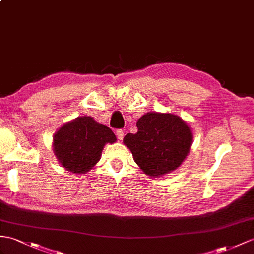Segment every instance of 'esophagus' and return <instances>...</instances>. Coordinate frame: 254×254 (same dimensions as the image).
<instances>
[{"instance_id": "obj_1", "label": "esophagus", "mask_w": 254, "mask_h": 254, "mask_svg": "<svg viewBox=\"0 0 254 254\" xmlns=\"http://www.w3.org/2000/svg\"><path fill=\"white\" fill-rule=\"evenodd\" d=\"M116 137L119 140H122L124 138V131L122 130V129H117L116 130Z\"/></svg>"}]
</instances>
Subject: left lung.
Wrapping results in <instances>:
<instances>
[{
	"mask_svg": "<svg viewBox=\"0 0 254 254\" xmlns=\"http://www.w3.org/2000/svg\"><path fill=\"white\" fill-rule=\"evenodd\" d=\"M138 131L124 138L133 160L146 175L159 177L177 169L188 156L193 134L187 123L172 114L146 113Z\"/></svg>",
	"mask_w": 254,
	"mask_h": 254,
	"instance_id": "1",
	"label": "left lung"
}]
</instances>
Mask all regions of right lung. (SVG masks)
<instances>
[{
  "mask_svg": "<svg viewBox=\"0 0 254 254\" xmlns=\"http://www.w3.org/2000/svg\"><path fill=\"white\" fill-rule=\"evenodd\" d=\"M111 129L92 117H78L61 127L54 137V151L66 170L84 174L100 159L106 143H114Z\"/></svg>",
  "mask_w": 254,
  "mask_h": 254,
  "instance_id": "right-lung-1",
  "label": "right lung"
}]
</instances>
